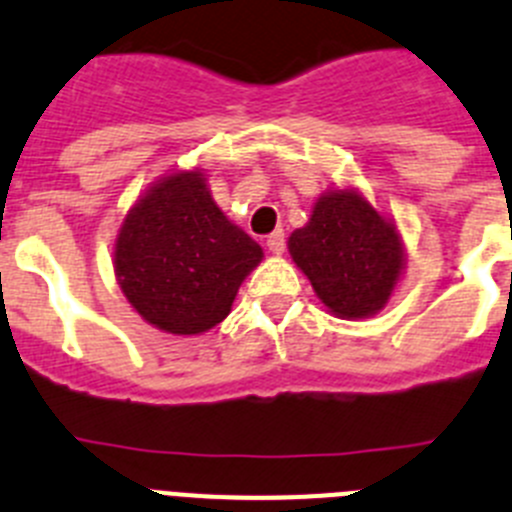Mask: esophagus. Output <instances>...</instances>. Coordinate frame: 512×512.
Segmentation results:
<instances>
[{"label": "esophagus", "instance_id": "obj_1", "mask_svg": "<svg viewBox=\"0 0 512 512\" xmlns=\"http://www.w3.org/2000/svg\"><path fill=\"white\" fill-rule=\"evenodd\" d=\"M267 250L273 252V255H283V250H285L283 229H278V232H273L270 237H267Z\"/></svg>", "mask_w": 512, "mask_h": 512}]
</instances>
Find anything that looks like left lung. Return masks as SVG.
Listing matches in <instances>:
<instances>
[{
    "mask_svg": "<svg viewBox=\"0 0 512 512\" xmlns=\"http://www.w3.org/2000/svg\"><path fill=\"white\" fill-rule=\"evenodd\" d=\"M288 252L326 311L347 321L388 306L408 262L393 216L354 186L326 188Z\"/></svg>",
    "mask_w": 512,
    "mask_h": 512,
    "instance_id": "8db88e82",
    "label": "left lung"
}]
</instances>
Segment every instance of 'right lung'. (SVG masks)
Here are the masks:
<instances>
[{
  "instance_id": "obj_1",
  "label": "right lung",
  "mask_w": 512,
  "mask_h": 512,
  "mask_svg": "<svg viewBox=\"0 0 512 512\" xmlns=\"http://www.w3.org/2000/svg\"><path fill=\"white\" fill-rule=\"evenodd\" d=\"M265 252L211 199L201 168L165 173L124 214L112 247L122 296L155 329L196 336L222 324Z\"/></svg>"
}]
</instances>
